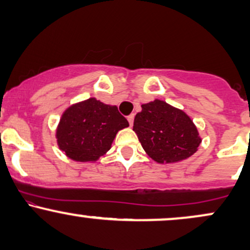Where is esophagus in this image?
Returning a JSON list of instances; mask_svg holds the SVG:
<instances>
[{
	"mask_svg": "<svg viewBox=\"0 0 250 250\" xmlns=\"http://www.w3.org/2000/svg\"><path fill=\"white\" fill-rule=\"evenodd\" d=\"M134 114H131V115H129L128 117H127V120H128V122H129V125H133V123H134Z\"/></svg>",
	"mask_w": 250,
	"mask_h": 250,
	"instance_id": "1",
	"label": "esophagus"
}]
</instances>
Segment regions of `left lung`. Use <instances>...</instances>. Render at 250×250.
<instances>
[{
  "mask_svg": "<svg viewBox=\"0 0 250 250\" xmlns=\"http://www.w3.org/2000/svg\"><path fill=\"white\" fill-rule=\"evenodd\" d=\"M141 107L133 130L150 159L169 165L185 161L196 153L202 139L187 113L159 99Z\"/></svg>",
  "mask_w": 250,
  "mask_h": 250,
  "instance_id": "left-lung-1",
  "label": "left lung"
}]
</instances>
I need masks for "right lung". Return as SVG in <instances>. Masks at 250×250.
Masks as SVG:
<instances>
[{
	"label": "right lung",
	"mask_w": 250,
	"mask_h": 250,
	"mask_svg": "<svg viewBox=\"0 0 250 250\" xmlns=\"http://www.w3.org/2000/svg\"><path fill=\"white\" fill-rule=\"evenodd\" d=\"M129 127L116 105L89 97L63 111L56 127L60 150L76 162H95L111 148L116 134Z\"/></svg>",
	"instance_id": "right-lung-1"
}]
</instances>
